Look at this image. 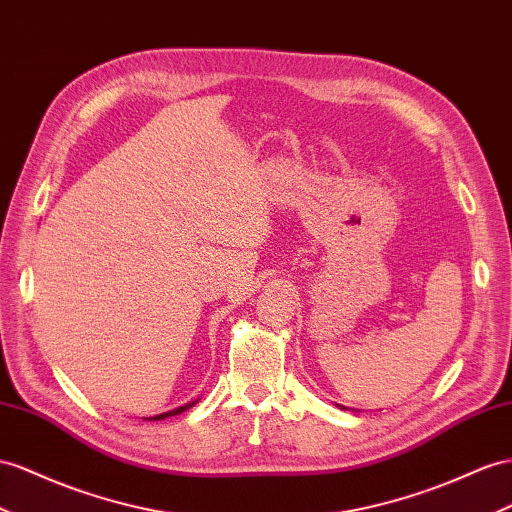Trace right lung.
Masks as SVG:
<instances>
[{"label": "right lung", "mask_w": 512, "mask_h": 512, "mask_svg": "<svg viewBox=\"0 0 512 512\" xmlns=\"http://www.w3.org/2000/svg\"><path fill=\"white\" fill-rule=\"evenodd\" d=\"M196 402H199V400H192V402H188V404H183V406H177V409H173V411H168V413H160V415H155V417H144V419H153V422H155V419H164V417H170V415H177V413H183V411H188V409H190V406H194Z\"/></svg>", "instance_id": "1"}]
</instances>
